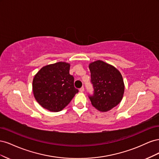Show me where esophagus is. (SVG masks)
<instances>
[{
    "label": "esophagus",
    "instance_id": "34e87169",
    "mask_svg": "<svg viewBox=\"0 0 159 159\" xmlns=\"http://www.w3.org/2000/svg\"><path fill=\"white\" fill-rule=\"evenodd\" d=\"M80 92H84V87H81L80 89Z\"/></svg>",
    "mask_w": 159,
    "mask_h": 159
}]
</instances>
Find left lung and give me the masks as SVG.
I'll use <instances>...</instances> for the list:
<instances>
[{
	"instance_id": "8db88e82",
	"label": "left lung",
	"mask_w": 159,
	"mask_h": 159,
	"mask_svg": "<svg viewBox=\"0 0 159 159\" xmlns=\"http://www.w3.org/2000/svg\"><path fill=\"white\" fill-rule=\"evenodd\" d=\"M93 94L89 95L93 106L102 112L115 107L122 100L125 85L123 77L114 66L98 60L89 66Z\"/></svg>"
}]
</instances>
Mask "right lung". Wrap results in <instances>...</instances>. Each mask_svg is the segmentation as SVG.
I'll use <instances>...</instances> for the list:
<instances>
[{"mask_svg":"<svg viewBox=\"0 0 159 159\" xmlns=\"http://www.w3.org/2000/svg\"><path fill=\"white\" fill-rule=\"evenodd\" d=\"M70 68V64L60 61L44 66L35 75L33 93L42 107L52 112L60 111L78 93Z\"/></svg>","mask_w":159,"mask_h":159,"instance_id":"obj_1","label":"right lung"}]
</instances>
